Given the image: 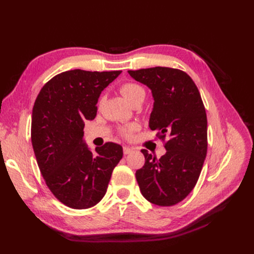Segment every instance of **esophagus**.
Wrapping results in <instances>:
<instances>
[{
    "instance_id": "34e87169",
    "label": "esophagus",
    "mask_w": 254,
    "mask_h": 254,
    "mask_svg": "<svg viewBox=\"0 0 254 254\" xmlns=\"http://www.w3.org/2000/svg\"><path fill=\"white\" fill-rule=\"evenodd\" d=\"M123 151H124V155H129V153H131L132 151H133V149L132 148H130V147H125L123 148Z\"/></svg>"
}]
</instances>
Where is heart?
Masks as SVG:
<instances>
[{"label": "heart", "instance_id": "obj_1", "mask_svg": "<svg viewBox=\"0 0 254 254\" xmlns=\"http://www.w3.org/2000/svg\"><path fill=\"white\" fill-rule=\"evenodd\" d=\"M121 93L130 104L132 105L137 98H140L141 96H145V90L141 84L136 82H126L121 87ZM136 129H137V125L131 124L125 128H123L121 130V134L129 139V137L132 136V133Z\"/></svg>", "mask_w": 254, "mask_h": 254}]
</instances>
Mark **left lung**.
Returning a JSON list of instances; mask_svg holds the SVG:
<instances>
[{
	"instance_id": "left-lung-1",
	"label": "left lung",
	"mask_w": 254,
	"mask_h": 254,
	"mask_svg": "<svg viewBox=\"0 0 254 254\" xmlns=\"http://www.w3.org/2000/svg\"><path fill=\"white\" fill-rule=\"evenodd\" d=\"M153 96L149 127L158 130L166 153L160 159L141 150L145 164L135 173L142 195L153 204L172 206L195 188L207 149V121L198 88L178 68L156 66L128 71Z\"/></svg>"
}]
</instances>
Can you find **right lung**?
Instances as JSON below:
<instances>
[{"mask_svg": "<svg viewBox=\"0 0 254 254\" xmlns=\"http://www.w3.org/2000/svg\"><path fill=\"white\" fill-rule=\"evenodd\" d=\"M121 73L63 72L36 98L30 134L37 163L53 195L72 209L102 200L123 157L119 144L108 142L92 152L83 142L84 122L95 119L99 95Z\"/></svg>", "mask_w": 254, "mask_h": 254, "instance_id": "obj_1", "label": "right lung"}]
</instances>
